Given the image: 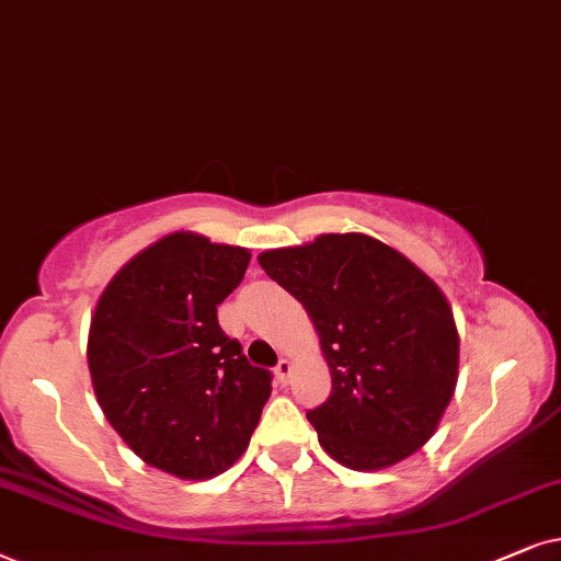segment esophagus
<instances>
[{
	"mask_svg": "<svg viewBox=\"0 0 561 561\" xmlns=\"http://www.w3.org/2000/svg\"><path fill=\"white\" fill-rule=\"evenodd\" d=\"M274 375H276V379H279L282 385H287L289 377H293V362H289V358H279V364H276Z\"/></svg>",
	"mask_w": 561,
	"mask_h": 561,
	"instance_id": "esophagus-1",
	"label": "esophagus"
}]
</instances>
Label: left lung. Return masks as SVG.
I'll list each match as a JSON object with an SVG mask.
<instances>
[{
    "label": "left lung",
    "instance_id": "obj_1",
    "mask_svg": "<svg viewBox=\"0 0 561 561\" xmlns=\"http://www.w3.org/2000/svg\"><path fill=\"white\" fill-rule=\"evenodd\" d=\"M259 264L318 328L331 394L308 410L320 446L351 469H382L421 449L449 405L459 369L454 312L390 245L328 233Z\"/></svg>",
    "mask_w": 561,
    "mask_h": 561
}]
</instances>
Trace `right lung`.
<instances>
[{
	"label": "right lung",
	"instance_id": "1",
	"mask_svg": "<svg viewBox=\"0 0 561 561\" xmlns=\"http://www.w3.org/2000/svg\"><path fill=\"white\" fill-rule=\"evenodd\" d=\"M251 253L171 233L128 261L96 302L89 371L96 400L146 465L210 480L245 451L272 371L218 323Z\"/></svg>",
	"mask_w": 561,
	"mask_h": 561
}]
</instances>
